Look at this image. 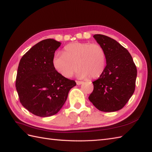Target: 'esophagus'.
I'll return each instance as SVG.
<instances>
[{
  "label": "esophagus",
  "instance_id": "34e87169",
  "mask_svg": "<svg viewBox=\"0 0 152 152\" xmlns=\"http://www.w3.org/2000/svg\"><path fill=\"white\" fill-rule=\"evenodd\" d=\"M83 83V82H81V81H76V84L77 85H81Z\"/></svg>",
  "mask_w": 152,
  "mask_h": 152
}]
</instances>
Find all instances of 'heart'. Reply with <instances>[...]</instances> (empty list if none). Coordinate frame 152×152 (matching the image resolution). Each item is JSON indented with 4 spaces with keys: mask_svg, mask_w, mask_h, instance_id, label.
Returning <instances> with one entry per match:
<instances>
[{
    "mask_svg": "<svg viewBox=\"0 0 152 152\" xmlns=\"http://www.w3.org/2000/svg\"><path fill=\"white\" fill-rule=\"evenodd\" d=\"M53 65L64 78L72 77L79 69L78 78H98L105 69L106 53L99 44L74 42L64 47L63 53L54 55Z\"/></svg>",
    "mask_w": 152,
    "mask_h": 152,
    "instance_id": "obj_1",
    "label": "heart"
}]
</instances>
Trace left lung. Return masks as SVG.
<instances>
[{
	"label": "left lung",
	"instance_id": "left-lung-1",
	"mask_svg": "<svg viewBox=\"0 0 152 152\" xmlns=\"http://www.w3.org/2000/svg\"><path fill=\"white\" fill-rule=\"evenodd\" d=\"M93 37L104 48L106 66L102 75L93 82L94 89L89 100L100 111H118L134 91L137 67L128 50L117 41L103 34Z\"/></svg>",
	"mask_w": 152,
	"mask_h": 152
}]
</instances>
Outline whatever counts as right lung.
Returning a JSON list of instances; mask_svg holds the SVG:
<instances>
[{"label": "right lung", "mask_w": 152, "mask_h": 152, "mask_svg": "<svg viewBox=\"0 0 152 152\" xmlns=\"http://www.w3.org/2000/svg\"><path fill=\"white\" fill-rule=\"evenodd\" d=\"M61 43L48 38L35 44L19 63L15 87L19 101L40 117L56 114L66 101L74 80L64 78L53 65L54 53Z\"/></svg>", "instance_id": "right-lung-1"}]
</instances>
